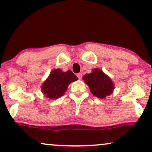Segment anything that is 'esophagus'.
<instances>
[{
	"mask_svg": "<svg viewBox=\"0 0 152 152\" xmlns=\"http://www.w3.org/2000/svg\"><path fill=\"white\" fill-rule=\"evenodd\" d=\"M77 76L79 80H81V78H82V74L81 73H78L77 75Z\"/></svg>",
	"mask_w": 152,
	"mask_h": 152,
	"instance_id": "1",
	"label": "esophagus"
}]
</instances>
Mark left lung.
<instances>
[{"instance_id":"1","label":"left lung","mask_w":152,"mask_h":152,"mask_svg":"<svg viewBox=\"0 0 152 152\" xmlns=\"http://www.w3.org/2000/svg\"><path fill=\"white\" fill-rule=\"evenodd\" d=\"M83 80L88 86L91 93L99 99H105L114 91L113 81L102 70L98 68L92 69L91 73L84 75Z\"/></svg>"}]
</instances>
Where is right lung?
<instances>
[{
	"instance_id": "1",
	"label": "right lung",
	"mask_w": 152,
	"mask_h": 152,
	"mask_svg": "<svg viewBox=\"0 0 152 152\" xmlns=\"http://www.w3.org/2000/svg\"><path fill=\"white\" fill-rule=\"evenodd\" d=\"M77 80L71 70L63 72L60 69H54L42 84V92L47 98L56 99L65 94L70 83Z\"/></svg>"
}]
</instances>
